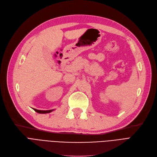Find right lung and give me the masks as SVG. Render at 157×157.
I'll list each match as a JSON object with an SVG mask.
<instances>
[{
  "label": "right lung",
  "instance_id": "1",
  "mask_svg": "<svg viewBox=\"0 0 157 157\" xmlns=\"http://www.w3.org/2000/svg\"><path fill=\"white\" fill-rule=\"evenodd\" d=\"M36 113H42V114H44V113H49L52 112L53 111V109H50V110H46V111H43V110H39V109H34L33 108Z\"/></svg>",
  "mask_w": 157,
  "mask_h": 157
}]
</instances>
